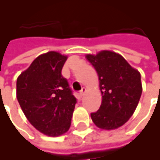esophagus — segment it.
<instances>
[{"label": "esophagus", "instance_id": "esophagus-1", "mask_svg": "<svg viewBox=\"0 0 160 160\" xmlns=\"http://www.w3.org/2000/svg\"><path fill=\"white\" fill-rule=\"evenodd\" d=\"M86 91H87V89H86L85 88H82L80 90V93H80V95H81V96L84 95V93H86Z\"/></svg>", "mask_w": 160, "mask_h": 160}]
</instances>
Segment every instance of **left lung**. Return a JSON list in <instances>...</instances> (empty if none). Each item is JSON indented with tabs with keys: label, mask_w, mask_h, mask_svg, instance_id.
I'll list each match as a JSON object with an SVG mask.
<instances>
[{
	"label": "left lung",
	"mask_w": 160,
	"mask_h": 160,
	"mask_svg": "<svg viewBox=\"0 0 160 160\" xmlns=\"http://www.w3.org/2000/svg\"><path fill=\"white\" fill-rule=\"evenodd\" d=\"M86 58L98 73L102 103L91 113L93 123L104 130L121 127L133 115L141 97V75L121 55L103 50Z\"/></svg>",
	"instance_id": "obj_1"
}]
</instances>
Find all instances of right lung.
<instances>
[{"mask_svg":"<svg viewBox=\"0 0 160 160\" xmlns=\"http://www.w3.org/2000/svg\"><path fill=\"white\" fill-rule=\"evenodd\" d=\"M67 57L56 51L40 55L17 80V98L31 124L50 137L69 130L77 98L62 74Z\"/></svg>","mask_w":160,"mask_h":160,"instance_id":"add662e5","label":"right lung"}]
</instances>
